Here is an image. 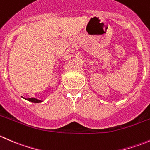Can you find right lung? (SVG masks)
I'll list each match as a JSON object with an SVG mask.
<instances>
[{
	"instance_id": "1",
	"label": "right lung",
	"mask_w": 150,
	"mask_h": 150,
	"mask_svg": "<svg viewBox=\"0 0 150 150\" xmlns=\"http://www.w3.org/2000/svg\"><path fill=\"white\" fill-rule=\"evenodd\" d=\"M28 101H30V102H35V103H38V102H41V101L38 100L37 99H35V98H28V99H26Z\"/></svg>"
}]
</instances>
